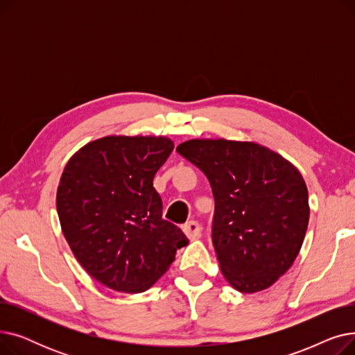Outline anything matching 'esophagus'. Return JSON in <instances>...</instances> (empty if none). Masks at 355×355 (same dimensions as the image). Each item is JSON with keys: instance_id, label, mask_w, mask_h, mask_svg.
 I'll return each instance as SVG.
<instances>
[{"instance_id": "obj_1", "label": "esophagus", "mask_w": 355, "mask_h": 355, "mask_svg": "<svg viewBox=\"0 0 355 355\" xmlns=\"http://www.w3.org/2000/svg\"><path fill=\"white\" fill-rule=\"evenodd\" d=\"M182 232L185 233V236H187L191 240L198 239L201 236V227H200L198 223L194 221V220L185 223V225L182 226Z\"/></svg>"}]
</instances>
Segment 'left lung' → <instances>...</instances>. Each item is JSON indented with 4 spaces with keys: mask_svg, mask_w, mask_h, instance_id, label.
I'll return each mask as SVG.
<instances>
[{
    "mask_svg": "<svg viewBox=\"0 0 355 355\" xmlns=\"http://www.w3.org/2000/svg\"><path fill=\"white\" fill-rule=\"evenodd\" d=\"M177 153L211 185V239L223 276L243 293L272 286L295 262L308 229V189L301 173L256 142L190 139Z\"/></svg>",
    "mask_w": 355,
    "mask_h": 355,
    "instance_id": "left-lung-1",
    "label": "left lung"
}]
</instances>
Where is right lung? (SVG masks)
I'll list each match as a JSON object with an SVG mask.
<instances>
[{
	"label": "right lung",
	"instance_id": "obj_1",
	"mask_svg": "<svg viewBox=\"0 0 355 355\" xmlns=\"http://www.w3.org/2000/svg\"><path fill=\"white\" fill-rule=\"evenodd\" d=\"M174 144L165 137L112 135L82 146L64 166L55 206L82 268L126 293L151 288L189 239L162 218L153 185Z\"/></svg>",
	"mask_w": 355,
	"mask_h": 355
}]
</instances>
